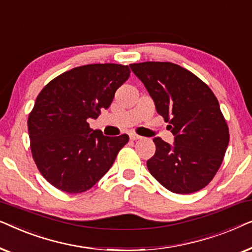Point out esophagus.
<instances>
[{
  "mask_svg": "<svg viewBox=\"0 0 252 252\" xmlns=\"http://www.w3.org/2000/svg\"><path fill=\"white\" fill-rule=\"evenodd\" d=\"M129 137H130V140H132V141H136V140H140L141 139V136L140 135H136V134H130Z\"/></svg>",
  "mask_w": 252,
  "mask_h": 252,
  "instance_id": "34e87169",
  "label": "esophagus"
}]
</instances>
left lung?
<instances>
[{"label":"left lung","instance_id":"left-lung-1","mask_svg":"<svg viewBox=\"0 0 252 252\" xmlns=\"http://www.w3.org/2000/svg\"><path fill=\"white\" fill-rule=\"evenodd\" d=\"M157 112L170 124L173 144L155 137L156 153L147 161L150 174L175 194L201 190L215 177L229 142V130L211 89L170 62L130 64Z\"/></svg>","mask_w":252,"mask_h":252}]
</instances>
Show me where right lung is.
<instances>
[{
    "label": "right lung",
    "mask_w": 252,
    "mask_h": 252,
    "mask_svg": "<svg viewBox=\"0 0 252 252\" xmlns=\"http://www.w3.org/2000/svg\"><path fill=\"white\" fill-rule=\"evenodd\" d=\"M129 73L126 65H84L58 75L37 95L27 122L31 150L54 187L70 194L86 191L115 163L128 135H103L89 127L88 119L109 108Z\"/></svg>",
    "instance_id": "obj_1"
}]
</instances>
